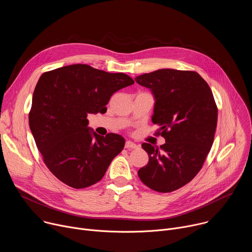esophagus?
<instances>
[{
  "mask_svg": "<svg viewBox=\"0 0 252 252\" xmlns=\"http://www.w3.org/2000/svg\"><path fill=\"white\" fill-rule=\"evenodd\" d=\"M125 148H126V149H136L137 146L135 145L134 142H132V141H130V140H126V145H125Z\"/></svg>",
  "mask_w": 252,
  "mask_h": 252,
  "instance_id": "1",
  "label": "esophagus"
}]
</instances>
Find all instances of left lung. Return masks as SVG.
<instances>
[{"instance_id": "left-lung-1", "label": "left lung", "mask_w": 252, "mask_h": 252, "mask_svg": "<svg viewBox=\"0 0 252 252\" xmlns=\"http://www.w3.org/2000/svg\"><path fill=\"white\" fill-rule=\"evenodd\" d=\"M134 80L155 95L152 121L165 139L160 148L142 143L149 163L137 174L153 190H176L198 173L213 143L218 106L212 92L192 70L161 68Z\"/></svg>"}]
</instances>
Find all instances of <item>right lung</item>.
<instances>
[{
    "instance_id": "1",
    "label": "right lung",
    "mask_w": 252,
    "mask_h": 252,
    "mask_svg": "<svg viewBox=\"0 0 252 252\" xmlns=\"http://www.w3.org/2000/svg\"><path fill=\"white\" fill-rule=\"evenodd\" d=\"M126 74L77 63L46 71L34 88L29 124L44 162L61 182L85 189L99 182L123 151L125 138L90 130L89 114L106 112L118 91L133 85Z\"/></svg>"
}]
</instances>
